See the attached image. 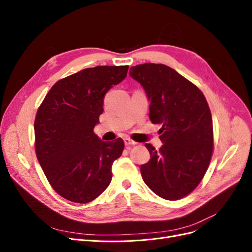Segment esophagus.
Instances as JSON below:
<instances>
[{"mask_svg":"<svg viewBox=\"0 0 252 252\" xmlns=\"http://www.w3.org/2000/svg\"><path fill=\"white\" fill-rule=\"evenodd\" d=\"M124 143H125L126 146H131V145H136V144H138V143L132 141L131 139H129V138H125L124 139Z\"/></svg>","mask_w":252,"mask_h":252,"instance_id":"34e87169","label":"esophagus"}]
</instances>
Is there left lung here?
<instances>
[{
  "mask_svg": "<svg viewBox=\"0 0 252 252\" xmlns=\"http://www.w3.org/2000/svg\"><path fill=\"white\" fill-rule=\"evenodd\" d=\"M150 101L149 118L162 124L159 150L150 144L149 162L141 166L144 182L157 195L174 201L200 184L213 150L212 118L207 101L194 84L172 68L146 63L130 68Z\"/></svg>",
  "mask_w": 252,
  "mask_h": 252,
  "instance_id": "1",
  "label": "left lung"
}]
</instances>
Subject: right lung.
<instances>
[{
	"label": "right lung",
	"instance_id": "right-lung-1",
	"mask_svg": "<svg viewBox=\"0 0 252 252\" xmlns=\"http://www.w3.org/2000/svg\"><path fill=\"white\" fill-rule=\"evenodd\" d=\"M127 71L128 66L86 68L58 81L37 109L36 158L52 188L68 201L89 203L110 184L124 141L106 143L94 128L100 123L106 93Z\"/></svg>",
	"mask_w": 252,
	"mask_h": 252
}]
</instances>
